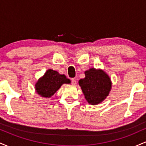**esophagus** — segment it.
Instances as JSON below:
<instances>
[{
  "mask_svg": "<svg viewBox=\"0 0 146 146\" xmlns=\"http://www.w3.org/2000/svg\"><path fill=\"white\" fill-rule=\"evenodd\" d=\"M76 83H77L76 80H75L74 78H72L71 79V84H72L75 85V84H76Z\"/></svg>",
  "mask_w": 146,
  "mask_h": 146,
  "instance_id": "34e87169",
  "label": "esophagus"
}]
</instances>
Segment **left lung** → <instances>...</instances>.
<instances>
[{"mask_svg": "<svg viewBox=\"0 0 146 146\" xmlns=\"http://www.w3.org/2000/svg\"><path fill=\"white\" fill-rule=\"evenodd\" d=\"M85 98L89 104H98L109 94L111 82L108 75L102 70L92 68L85 71V78L79 81Z\"/></svg>", "mask_w": 146, "mask_h": 146, "instance_id": "1", "label": "left lung"}]
</instances>
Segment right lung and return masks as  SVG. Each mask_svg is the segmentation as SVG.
<instances>
[{"label": "right lung", "instance_id": "obj_1", "mask_svg": "<svg viewBox=\"0 0 146 146\" xmlns=\"http://www.w3.org/2000/svg\"><path fill=\"white\" fill-rule=\"evenodd\" d=\"M71 81L64 75H60L53 70L48 69L36 84V92L42 97L50 98L56 93L63 84H69Z\"/></svg>", "mask_w": 146, "mask_h": 146}]
</instances>
